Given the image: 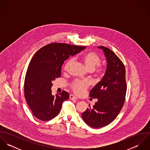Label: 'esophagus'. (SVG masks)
Wrapping results in <instances>:
<instances>
[{
	"label": "esophagus",
	"instance_id": "esophagus-1",
	"mask_svg": "<svg viewBox=\"0 0 150 150\" xmlns=\"http://www.w3.org/2000/svg\"><path fill=\"white\" fill-rule=\"evenodd\" d=\"M69 98H70V99H71V100H73V99H77V97H76L74 95H72V94L70 95Z\"/></svg>",
	"mask_w": 150,
	"mask_h": 150
}]
</instances>
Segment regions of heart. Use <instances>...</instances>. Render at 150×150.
<instances>
[{
  "mask_svg": "<svg viewBox=\"0 0 150 150\" xmlns=\"http://www.w3.org/2000/svg\"><path fill=\"white\" fill-rule=\"evenodd\" d=\"M80 59L85 64L86 67L96 76H101L104 73V67L99 64L101 62V58L95 52L92 51L86 52L80 57ZM72 62L73 60L70 59L65 63L64 67V71H67L69 70ZM96 67V68H95ZM88 86L89 83L87 81L77 80L71 84V87L76 93L80 95L86 91Z\"/></svg>",
  "mask_w": 150,
  "mask_h": 150,
  "instance_id": "b5f03b06",
  "label": "heart"
}]
</instances>
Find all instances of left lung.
<instances>
[{"label": "left lung", "instance_id": "obj_1", "mask_svg": "<svg viewBox=\"0 0 150 150\" xmlns=\"http://www.w3.org/2000/svg\"><path fill=\"white\" fill-rule=\"evenodd\" d=\"M98 48L105 53L107 69L101 81L89 93L90 97L98 101L81 114L86 124L95 128L106 126L116 118L124 104L127 87L122 62L110 49Z\"/></svg>", "mask_w": 150, "mask_h": 150}]
</instances>
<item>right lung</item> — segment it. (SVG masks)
I'll return each instance as SVG.
<instances>
[{"instance_id": "right-lung-1", "label": "right lung", "mask_w": 150, "mask_h": 150, "mask_svg": "<svg viewBox=\"0 0 150 150\" xmlns=\"http://www.w3.org/2000/svg\"><path fill=\"white\" fill-rule=\"evenodd\" d=\"M86 48L64 43H51L34 55L26 71L24 95L32 114L37 118L47 121L58 115L63 102L69 99V94L63 91L52 95V81L61 77L64 61Z\"/></svg>"}]
</instances>
